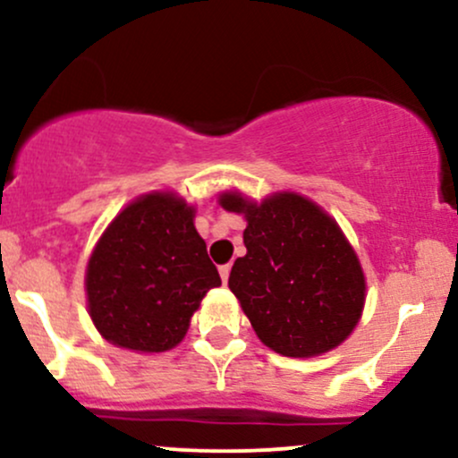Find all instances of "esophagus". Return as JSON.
<instances>
[{
	"label": "esophagus",
	"instance_id": "34e87169",
	"mask_svg": "<svg viewBox=\"0 0 458 458\" xmlns=\"http://www.w3.org/2000/svg\"><path fill=\"white\" fill-rule=\"evenodd\" d=\"M219 276H222V282L228 284V277H230V265H222L219 267Z\"/></svg>",
	"mask_w": 458,
	"mask_h": 458
}]
</instances>
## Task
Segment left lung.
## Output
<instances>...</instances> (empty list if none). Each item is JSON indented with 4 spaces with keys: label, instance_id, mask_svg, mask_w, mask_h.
Here are the masks:
<instances>
[{
    "label": "left lung",
    "instance_id": "8db88e82",
    "mask_svg": "<svg viewBox=\"0 0 458 458\" xmlns=\"http://www.w3.org/2000/svg\"><path fill=\"white\" fill-rule=\"evenodd\" d=\"M219 202L245 213L247 254L234 260L228 286L262 343L286 357L343 343L360 320L366 282L338 224L297 193L260 204L224 193Z\"/></svg>",
    "mask_w": 458,
    "mask_h": 458
}]
</instances>
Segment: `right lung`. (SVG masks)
<instances>
[{
    "label": "right lung",
    "instance_id": "obj_1",
    "mask_svg": "<svg viewBox=\"0 0 458 458\" xmlns=\"http://www.w3.org/2000/svg\"><path fill=\"white\" fill-rule=\"evenodd\" d=\"M219 284L193 208L172 193L129 204L94 247L86 273L88 308L103 338L144 353L181 343L202 297Z\"/></svg>",
    "mask_w": 458,
    "mask_h": 458
}]
</instances>
